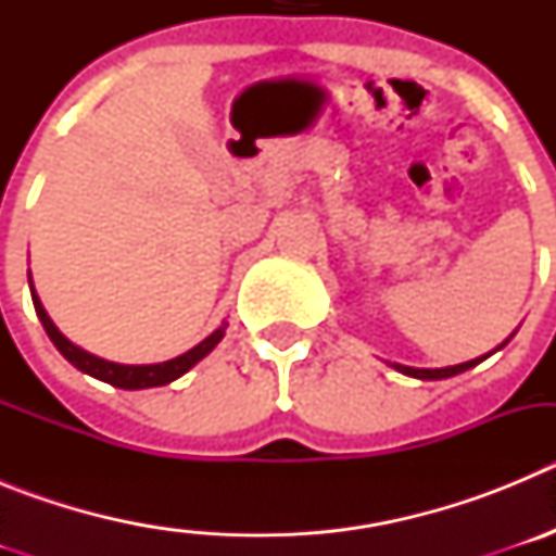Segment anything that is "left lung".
<instances>
[{
    "label": "left lung",
    "instance_id": "left-lung-1",
    "mask_svg": "<svg viewBox=\"0 0 556 556\" xmlns=\"http://www.w3.org/2000/svg\"><path fill=\"white\" fill-rule=\"evenodd\" d=\"M504 348V345H498ZM495 348V351H498ZM490 356V353H488ZM488 356H479V358H470V362H462V365H454V367H440V370H424V367H406V365H392L397 372H404V376H412V378H424V381H437V378H451L456 376V372H465L470 370L473 365H479V362H484Z\"/></svg>",
    "mask_w": 556,
    "mask_h": 556
}]
</instances>
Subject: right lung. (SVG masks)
Here are the masks:
<instances>
[{
	"instance_id": "obj_1",
	"label": "right lung",
	"mask_w": 556,
	"mask_h": 556,
	"mask_svg": "<svg viewBox=\"0 0 556 556\" xmlns=\"http://www.w3.org/2000/svg\"><path fill=\"white\" fill-rule=\"evenodd\" d=\"M29 292H33V306H36L38 320H41L43 331L49 333V339L55 342L58 351H61L63 356H66L68 362L77 367V370L100 378V381H105V384H111V387H119V390H147V387L169 384V381L180 378L184 372H189L191 367L198 365L200 358L208 356V353L217 348L219 339L225 337V328H228L223 323V326L211 333V337H205L200 345H194L191 351H186L184 356L169 358V362H159V365H116V362H105V358H100V356H94V353H88V351H83V348H77L75 342H68V339L58 331L55 323L49 320V314L43 312L36 289L29 287Z\"/></svg>"
}]
</instances>
